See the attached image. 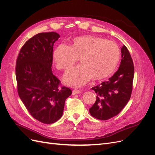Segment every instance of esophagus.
<instances>
[{"mask_svg": "<svg viewBox=\"0 0 155 155\" xmlns=\"http://www.w3.org/2000/svg\"><path fill=\"white\" fill-rule=\"evenodd\" d=\"M81 92V91H79V90H73L72 91V95H76L78 94H79Z\"/></svg>", "mask_w": 155, "mask_h": 155, "instance_id": "34e87169", "label": "esophagus"}]
</instances>
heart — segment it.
<instances>
[{"mask_svg":"<svg viewBox=\"0 0 155 155\" xmlns=\"http://www.w3.org/2000/svg\"><path fill=\"white\" fill-rule=\"evenodd\" d=\"M120 55V48L115 42L85 35L74 38L70 46H58L54 52V59L57 68L64 71L68 70L79 59L80 65L64 76L67 85L79 87L92 78L100 80L109 76L118 65Z\"/></svg>","mask_w":155,"mask_h":155,"instance_id":"1","label":"heart"}]
</instances>
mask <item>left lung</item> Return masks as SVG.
<instances>
[{
  "mask_svg": "<svg viewBox=\"0 0 155 155\" xmlns=\"http://www.w3.org/2000/svg\"><path fill=\"white\" fill-rule=\"evenodd\" d=\"M121 60L118 70L107 81L92 88L96 101L89 112L100 120H107L118 114L127 104L133 91L134 67L128 49L121 48Z\"/></svg>",
  "mask_w": 155,
  "mask_h": 155,
  "instance_id": "1",
  "label": "left lung"
}]
</instances>
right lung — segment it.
<instances>
[{
  "mask_svg": "<svg viewBox=\"0 0 155 155\" xmlns=\"http://www.w3.org/2000/svg\"><path fill=\"white\" fill-rule=\"evenodd\" d=\"M60 35L45 32L32 37L21 48L16 61L17 91L31 116L53 124L63 115L64 102L72 94L53 74V46Z\"/></svg>",
  "mask_w": 155,
  "mask_h": 155,
  "instance_id": "right-lung-1",
  "label": "right lung"
}]
</instances>
